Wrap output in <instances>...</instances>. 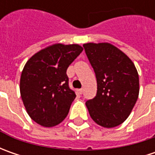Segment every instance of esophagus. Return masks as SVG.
Masks as SVG:
<instances>
[{
    "label": "esophagus",
    "mask_w": 155,
    "mask_h": 155,
    "mask_svg": "<svg viewBox=\"0 0 155 155\" xmlns=\"http://www.w3.org/2000/svg\"><path fill=\"white\" fill-rule=\"evenodd\" d=\"M78 91V93H79V94H82V93H83V89H79Z\"/></svg>",
    "instance_id": "esophagus-1"
}]
</instances>
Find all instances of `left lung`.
I'll return each instance as SVG.
<instances>
[{
	"instance_id": "1",
	"label": "left lung",
	"mask_w": 155,
	"mask_h": 155,
	"mask_svg": "<svg viewBox=\"0 0 155 155\" xmlns=\"http://www.w3.org/2000/svg\"><path fill=\"white\" fill-rule=\"evenodd\" d=\"M94 69L97 91L86 107L92 120L104 128L124 122L139 96V75L134 63L123 51L110 43L83 45Z\"/></svg>"
}]
</instances>
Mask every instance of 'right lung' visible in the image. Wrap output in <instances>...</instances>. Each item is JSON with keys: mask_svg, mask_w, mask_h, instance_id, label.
Here are the masks:
<instances>
[{"mask_svg": "<svg viewBox=\"0 0 155 155\" xmlns=\"http://www.w3.org/2000/svg\"><path fill=\"white\" fill-rule=\"evenodd\" d=\"M83 51L77 44H54L40 50L26 63L20 91L27 114L38 124L51 128L68 115L76 94L69 87L66 71Z\"/></svg>", "mask_w": 155, "mask_h": 155, "instance_id": "add662e5", "label": "right lung"}]
</instances>
